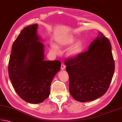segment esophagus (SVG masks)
I'll list each match as a JSON object with an SVG mask.
<instances>
[{
	"label": "esophagus",
	"mask_w": 122,
	"mask_h": 122,
	"mask_svg": "<svg viewBox=\"0 0 122 122\" xmlns=\"http://www.w3.org/2000/svg\"><path fill=\"white\" fill-rule=\"evenodd\" d=\"M65 68H66V66L64 65V64H61V70H65Z\"/></svg>",
	"instance_id": "34e87169"
}]
</instances>
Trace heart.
<instances>
[{
    "instance_id": "heart-1",
    "label": "heart",
    "mask_w": 122,
    "mask_h": 122,
    "mask_svg": "<svg viewBox=\"0 0 122 122\" xmlns=\"http://www.w3.org/2000/svg\"><path fill=\"white\" fill-rule=\"evenodd\" d=\"M76 39V38L72 34L62 36L56 39V45L55 44L50 45V51L54 55H57L59 53L58 48L66 47L71 44L66 50V54L70 58H76L82 53L83 50L82 41L81 40L75 41Z\"/></svg>"
}]
</instances>
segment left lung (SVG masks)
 <instances>
[{
    "label": "left lung",
    "mask_w": 122,
    "mask_h": 122,
    "mask_svg": "<svg viewBox=\"0 0 122 122\" xmlns=\"http://www.w3.org/2000/svg\"><path fill=\"white\" fill-rule=\"evenodd\" d=\"M98 33L88 51L65 61L70 94L80 102L95 100L104 95L114 75L111 42L102 32Z\"/></svg>",
    "instance_id": "obj_1"
}]
</instances>
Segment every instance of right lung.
Masks as SVG:
<instances>
[{"label":"right lung","instance_id":"1","mask_svg":"<svg viewBox=\"0 0 122 122\" xmlns=\"http://www.w3.org/2000/svg\"><path fill=\"white\" fill-rule=\"evenodd\" d=\"M37 24L22 30L14 42L8 65L10 79L18 95L31 104L43 102L50 95L53 78L61 70L58 61L45 60V45Z\"/></svg>","mask_w":122,"mask_h":122}]
</instances>
